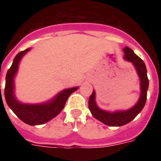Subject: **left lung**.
<instances>
[{
    "mask_svg": "<svg viewBox=\"0 0 161 161\" xmlns=\"http://www.w3.org/2000/svg\"><path fill=\"white\" fill-rule=\"evenodd\" d=\"M125 59L132 63L136 69L140 81V96L139 100L134 107L128 110H119L115 112H108L99 108L95 102V91L93 90L88 99V108L93 117L108 126H122L132 121L137 116L143 108L145 107L147 99V90L149 88V79L145 63L134 53L132 49L125 47L123 49Z\"/></svg>",
    "mask_w": 161,
    "mask_h": 161,
    "instance_id": "8db88e82",
    "label": "left lung"
}]
</instances>
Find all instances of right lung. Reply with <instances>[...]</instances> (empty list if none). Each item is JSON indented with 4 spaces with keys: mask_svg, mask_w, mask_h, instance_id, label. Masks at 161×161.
<instances>
[{
    "mask_svg": "<svg viewBox=\"0 0 161 161\" xmlns=\"http://www.w3.org/2000/svg\"><path fill=\"white\" fill-rule=\"evenodd\" d=\"M29 50L30 48L20 52L14 58L11 68L6 73L4 93L7 105L21 121L29 125H39L48 122L49 120L56 117L63 110L71 93L75 92L78 87L61 91L53 99L46 103L28 104L17 100L14 93V78L18 70L20 61Z\"/></svg>",
    "mask_w": 161,
    "mask_h": 161,
    "instance_id": "right-lung-1",
    "label": "right lung"
}]
</instances>
